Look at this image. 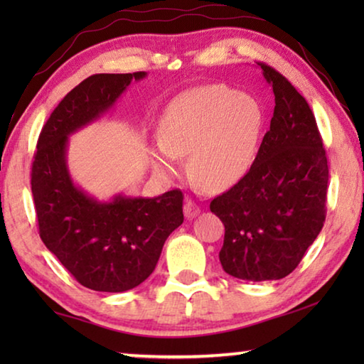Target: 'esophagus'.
<instances>
[{"mask_svg":"<svg viewBox=\"0 0 364 364\" xmlns=\"http://www.w3.org/2000/svg\"><path fill=\"white\" fill-rule=\"evenodd\" d=\"M183 212H184V217H186L188 220H193V218H196L197 215L200 213V208H199V205L196 204L194 200H186V204H184V207H183Z\"/></svg>","mask_w":364,"mask_h":364,"instance_id":"34e87169","label":"esophagus"}]
</instances>
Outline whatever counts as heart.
Wrapping results in <instances>:
<instances>
[{
	"mask_svg": "<svg viewBox=\"0 0 364 364\" xmlns=\"http://www.w3.org/2000/svg\"><path fill=\"white\" fill-rule=\"evenodd\" d=\"M264 112L254 96L225 85L189 90L168 104L151 160L164 175H176L181 156L199 184L225 191L249 173L260 149Z\"/></svg>",
	"mask_w": 364,
	"mask_h": 364,
	"instance_id": "b5f03b06",
	"label": "heart"
}]
</instances>
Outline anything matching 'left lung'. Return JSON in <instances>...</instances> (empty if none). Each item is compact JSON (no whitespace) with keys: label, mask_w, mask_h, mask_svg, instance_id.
I'll return each mask as SVG.
<instances>
[{"label":"left lung","mask_w":364,"mask_h":364,"mask_svg":"<svg viewBox=\"0 0 364 364\" xmlns=\"http://www.w3.org/2000/svg\"><path fill=\"white\" fill-rule=\"evenodd\" d=\"M274 112L255 164L210 202L223 221L221 267L244 281H276L297 268L326 218L329 168L310 106L287 78L258 64Z\"/></svg>","instance_id":"8db88e82"}]
</instances>
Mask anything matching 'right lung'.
Wrapping results in <instances>:
<instances>
[{
	"label": "right lung",
	"mask_w": 364,
	"mask_h": 364,
	"mask_svg": "<svg viewBox=\"0 0 364 364\" xmlns=\"http://www.w3.org/2000/svg\"><path fill=\"white\" fill-rule=\"evenodd\" d=\"M146 72L97 73L75 86L40 133L32 194L40 237L80 284L125 292L149 278L167 237L183 223V193L115 194L100 200L77 186L67 165L73 133L100 120Z\"/></svg>",
	"instance_id": "1"
}]
</instances>
